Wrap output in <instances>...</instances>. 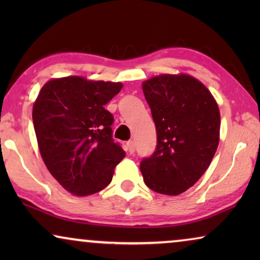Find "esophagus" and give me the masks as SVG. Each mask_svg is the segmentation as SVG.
I'll return each instance as SVG.
<instances>
[{"instance_id":"34e87169","label":"esophagus","mask_w":260,"mask_h":260,"mask_svg":"<svg viewBox=\"0 0 260 260\" xmlns=\"http://www.w3.org/2000/svg\"><path fill=\"white\" fill-rule=\"evenodd\" d=\"M126 149H127V151H129V154H134V152H135V143H134V141H127Z\"/></svg>"}]
</instances>
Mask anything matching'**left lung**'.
I'll return each mask as SVG.
<instances>
[{
  "instance_id": "8db88e82",
  "label": "left lung",
  "mask_w": 260,
  "mask_h": 260,
  "mask_svg": "<svg viewBox=\"0 0 260 260\" xmlns=\"http://www.w3.org/2000/svg\"><path fill=\"white\" fill-rule=\"evenodd\" d=\"M157 134L150 157L141 162L144 183L165 195L194 186L219 144L218 104L201 81L188 74H161L142 84Z\"/></svg>"
}]
</instances>
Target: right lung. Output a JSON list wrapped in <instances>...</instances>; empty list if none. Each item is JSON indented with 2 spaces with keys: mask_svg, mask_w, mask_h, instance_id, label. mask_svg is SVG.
Here are the masks:
<instances>
[{
  "mask_svg": "<svg viewBox=\"0 0 260 260\" xmlns=\"http://www.w3.org/2000/svg\"><path fill=\"white\" fill-rule=\"evenodd\" d=\"M122 87L74 76L49 80L39 92L33 105L39 150L71 194L86 197L104 189L125 157L112 138L113 116L104 108Z\"/></svg>",
  "mask_w": 260,
  "mask_h": 260,
  "instance_id": "1",
  "label": "right lung"
}]
</instances>
